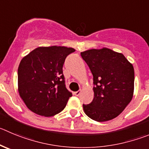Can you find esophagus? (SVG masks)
Here are the masks:
<instances>
[{"label":"esophagus","mask_w":149,"mask_h":149,"mask_svg":"<svg viewBox=\"0 0 149 149\" xmlns=\"http://www.w3.org/2000/svg\"><path fill=\"white\" fill-rule=\"evenodd\" d=\"M80 93H81V90H78V91L74 92V93H73V94H74L76 96H79V95H80Z\"/></svg>","instance_id":"esophagus-1"}]
</instances>
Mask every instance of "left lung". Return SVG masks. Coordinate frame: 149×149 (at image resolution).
Instances as JSON below:
<instances>
[{"instance_id":"obj_1","label":"left lung","mask_w":149,"mask_h":149,"mask_svg":"<svg viewBox=\"0 0 149 149\" xmlns=\"http://www.w3.org/2000/svg\"><path fill=\"white\" fill-rule=\"evenodd\" d=\"M93 76L94 98L83 104L86 115L98 122L118 116L132 101L134 68L124 56L107 48L81 53Z\"/></svg>"}]
</instances>
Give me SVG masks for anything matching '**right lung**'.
I'll list each match as a JSON object with an SVG mask.
<instances>
[{"instance_id":"obj_1","label":"right lung","mask_w":149,"mask_h":149,"mask_svg":"<svg viewBox=\"0 0 149 149\" xmlns=\"http://www.w3.org/2000/svg\"><path fill=\"white\" fill-rule=\"evenodd\" d=\"M75 49L39 47L22 59L18 67V91L26 107L37 115L51 117L62 112L72 93L66 88L62 68Z\"/></svg>"}]
</instances>
